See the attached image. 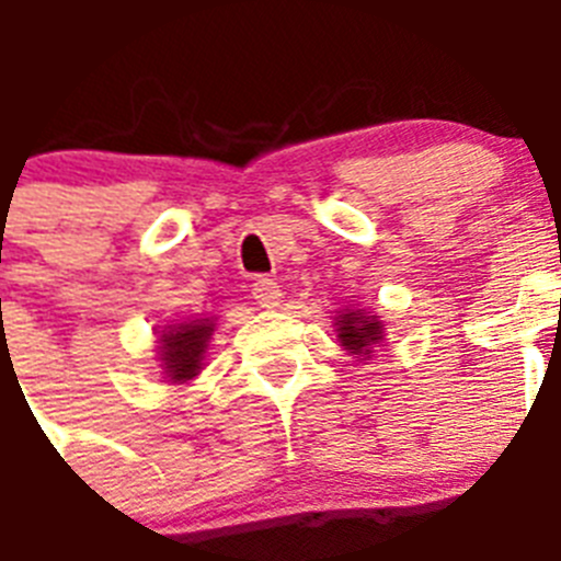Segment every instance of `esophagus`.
Wrapping results in <instances>:
<instances>
[{"mask_svg":"<svg viewBox=\"0 0 561 561\" xmlns=\"http://www.w3.org/2000/svg\"><path fill=\"white\" fill-rule=\"evenodd\" d=\"M253 299H256L259 308H279L282 302V288L279 282L267 279V276H259L256 282H253Z\"/></svg>","mask_w":561,"mask_h":561,"instance_id":"1","label":"esophagus"}]
</instances>
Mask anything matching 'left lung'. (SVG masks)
Returning a JSON list of instances; mask_svg holds the SVG:
<instances>
[{
    "label": "left lung",
    "instance_id": "left-lung-1",
    "mask_svg": "<svg viewBox=\"0 0 561 561\" xmlns=\"http://www.w3.org/2000/svg\"><path fill=\"white\" fill-rule=\"evenodd\" d=\"M336 340L343 343V348L348 354H357V357H371L377 343H383V322L377 320L375 313L354 311V308H345V311L336 313Z\"/></svg>",
    "mask_w": 561,
    "mask_h": 561
}]
</instances>
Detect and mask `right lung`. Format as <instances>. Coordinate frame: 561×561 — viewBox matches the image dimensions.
Segmentation results:
<instances>
[{"label": "right lung", "mask_w": 561, "mask_h": 561, "mask_svg": "<svg viewBox=\"0 0 561 561\" xmlns=\"http://www.w3.org/2000/svg\"><path fill=\"white\" fill-rule=\"evenodd\" d=\"M213 328H216L213 320H190L163 328L158 359H161L163 375L170 377V383H186L202 371Z\"/></svg>", "instance_id": "obj_1"}]
</instances>
